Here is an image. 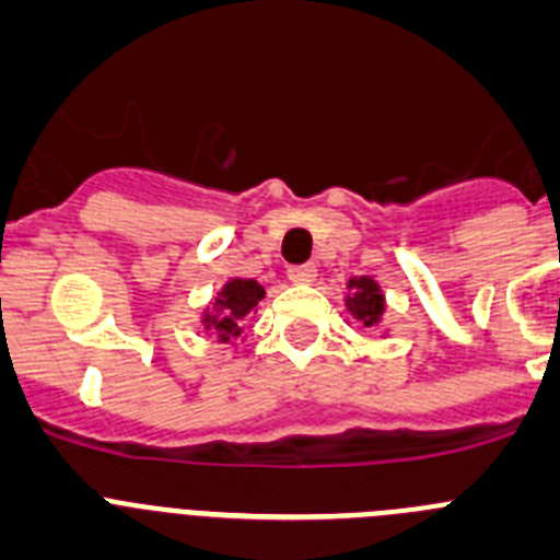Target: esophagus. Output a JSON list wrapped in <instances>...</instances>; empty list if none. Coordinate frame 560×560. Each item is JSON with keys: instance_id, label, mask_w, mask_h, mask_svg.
<instances>
[{"instance_id": "1", "label": "esophagus", "mask_w": 560, "mask_h": 560, "mask_svg": "<svg viewBox=\"0 0 560 560\" xmlns=\"http://www.w3.org/2000/svg\"><path fill=\"white\" fill-rule=\"evenodd\" d=\"M315 265H295V268L287 270V279L295 281V284H310V281H315Z\"/></svg>"}]
</instances>
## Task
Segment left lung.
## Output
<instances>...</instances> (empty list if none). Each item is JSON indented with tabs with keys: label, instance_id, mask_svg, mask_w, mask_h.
I'll return each instance as SVG.
<instances>
[{
	"label": "left lung",
	"instance_id": "obj_1",
	"mask_svg": "<svg viewBox=\"0 0 560 560\" xmlns=\"http://www.w3.org/2000/svg\"><path fill=\"white\" fill-rule=\"evenodd\" d=\"M349 295H346V306H349L351 315L360 320L362 326L374 329L382 320V312H385V295H382V287L376 284L371 276H360V279L349 281Z\"/></svg>",
	"mask_w": 560,
	"mask_h": 560
}]
</instances>
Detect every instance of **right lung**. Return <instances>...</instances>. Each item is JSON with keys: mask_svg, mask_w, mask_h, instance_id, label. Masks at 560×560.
I'll list each match as a JSON object with an SVG mask.
<instances>
[{"mask_svg": "<svg viewBox=\"0 0 560 560\" xmlns=\"http://www.w3.org/2000/svg\"><path fill=\"white\" fill-rule=\"evenodd\" d=\"M265 299V287L254 279H231L223 290L218 292V299L211 304V310L203 312V326L211 329V335H218L220 342H229L234 337L243 335L245 317L256 310V304Z\"/></svg>", "mask_w": 560, "mask_h": 560, "instance_id": "1", "label": "right lung"}]
</instances>
